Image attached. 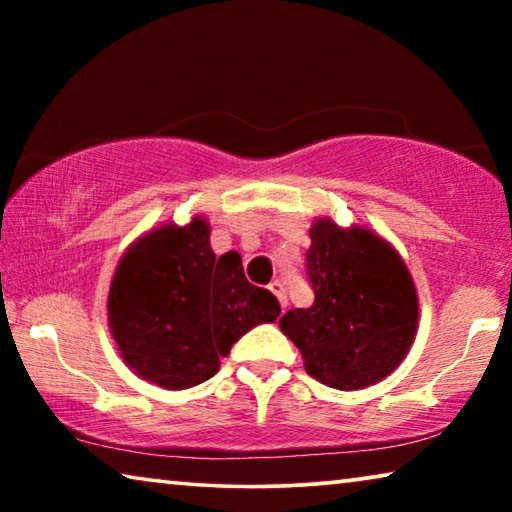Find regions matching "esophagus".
Masks as SVG:
<instances>
[{
  "label": "esophagus",
  "instance_id": "esophagus-1",
  "mask_svg": "<svg viewBox=\"0 0 512 512\" xmlns=\"http://www.w3.org/2000/svg\"><path fill=\"white\" fill-rule=\"evenodd\" d=\"M268 289H271V291L275 293V298L280 300V307H282V309H287V305H289V298H287V289H284V284H282L280 280H275Z\"/></svg>",
  "mask_w": 512,
  "mask_h": 512
}]
</instances>
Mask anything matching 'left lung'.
<instances>
[{"instance_id": "8db88e82", "label": "left lung", "mask_w": 512, "mask_h": 512, "mask_svg": "<svg viewBox=\"0 0 512 512\" xmlns=\"http://www.w3.org/2000/svg\"><path fill=\"white\" fill-rule=\"evenodd\" d=\"M307 277L314 305L291 309L280 329L320 384L359 391L400 366L418 332V291L397 250L368 228L316 219Z\"/></svg>"}]
</instances>
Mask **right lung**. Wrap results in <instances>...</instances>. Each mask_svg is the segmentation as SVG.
<instances>
[{
    "label": "right lung",
    "instance_id": "right-lung-1",
    "mask_svg": "<svg viewBox=\"0 0 512 512\" xmlns=\"http://www.w3.org/2000/svg\"><path fill=\"white\" fill-rule=\"evenodd\" d=\"M280 302L250 284L235 250L210 246L203 216L146 232L119 259L108 293V325L137 377L183 391L219 372L221 357Z\"/></svg>",
    "mask_w": 512,
    "mask_h": 512
}]
</instances>
